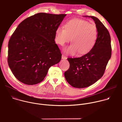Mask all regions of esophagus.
I'll return each instance as SVG.
<instances>
[{"mask_svg": "<svg viewBox=\"0 0 122 122\" xmlns=\"http://www.w3.org/2000/svg\"><path fill=\"white\" fill-rule=\"evenodd\" d=\"M62 58L63 59H66V56L64 55H62Z\"/></svg>", "mask_w": 122, "mask_h": 122, "instance_id": "1", "label": "esophagus"}]
</instances>
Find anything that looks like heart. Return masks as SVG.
<instances>
[{
	"mask_svg": "<svg viewBox=\"0 0 122 122\" xmlns=\"http://www.w3.org/2000/svg\"><path fill=\"white\" fill-rule=\"evenodd\" d=\"M64 27L59 26L56 29L55 41L63 46L71 39L72 43L64 50L66 54L73 55L79 52L80 54H85L96 44L98 31L95 25L84 20L74 19L66 22Z\"/></svg>",
	"mask_w": 122,
	"mask_h": 122,
	"instance_id": "1",
	"label": "heart"
}]
</instances>
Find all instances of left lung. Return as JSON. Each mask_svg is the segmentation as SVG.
I'll return each mask as SVG.
<instances>
[{
  "label": "left lung",
  "instance_id": "obj_1",
  "mask_svg": "<svg viewBox=\"0 0 122 122\" xmlns=\"http://www.w3.org/2000/svg\"><path fill=\"white\" fill-rule=\"evenodd\" d=\"M91 17L98 31L97 42L87 54L78 58H68L69 67L65 72L66 81L78 88L88 87L103 75L112 55L111 41L108 29L96 17Z\"/></svg>",
  "mask_w": 122,
  "mask_h": 122
}]
</instances>
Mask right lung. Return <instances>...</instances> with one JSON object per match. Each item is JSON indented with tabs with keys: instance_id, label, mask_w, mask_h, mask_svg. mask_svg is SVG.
I'll return each instance as SVG.
<instances>
[{
	"instance_id": "right-lung-1",
	"label": "right lung",
	"mask_w": 122,
	"mask_h": 122,
	"mask_svg": "<svg viewBox=\"0 0 122 122\" xmlns=\"http://www.w3.org/2000/svg\"><path fill=\"white\" fill-rule=\"evenodd\" d=\"M66 16L38 13L25 19L15 29L9 41L8 63L20 81L38 84L44 80L49 68L60 61L56 31Z\"/></svg>"
}]
</instances>
